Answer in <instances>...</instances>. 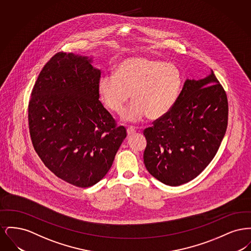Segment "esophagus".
<instances>
[{"mask_svg":"<svg viewBox=\"0 0 251 251\" xmlns=\"http://www.w3.org/2000/svg\"><path fill=\"white\" fill-rule=\"evenodd\" d=\"M135 131H136L135 128H134V127H132V126H130V127H128V128H127V133H128V135H131V134H133Z\"/></svg>","mask_w":251,"mask_h":251,"instance_id":"esophagus-1","label":"esophagus"}]
</instances>
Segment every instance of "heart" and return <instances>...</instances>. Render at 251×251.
Here are the masks:
<instances>
[{
    "mask_svg": "<svg viewBox=\"0 0 251 251\" xmlns=\"http://www.w3.org/2000/svg\"><path fill=\"white\" fill-rule=\"evenodd\" d=\"M181 77L172 63L148 57L122 60L114 75L101 77L98 84L100 100L120 115L130 99L132 103L123 119L139 121L144 117L157 120L174 106L179 95Z\"/></svg>",
    "mask_w": 251,
    "mask_h": 251,
    "instance_id": "heart-1",
    "label": "heart"
}]
</instances>
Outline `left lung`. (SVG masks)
Returning a JSON list of instances; mask_svg holds the SVG:
<instances>
[{
	"instance_id": "8db88e82",
	"label": "left lung",
	"mask_w": 251,
	"mask_h": 251,
	"mask_svg": "<svg viewBox=\"0 0 251 251\" xmlns=\"http://www.w3.org/2000/svg\"><path fill=\"white\" fill-rule=\"evenodd\" d=\"M226 92L214 72L187 79L172 109L144 130V164L161 182L179 186L199 176L214 159L226 133Z\"/></svg>"
}]
</instances>
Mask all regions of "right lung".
<instances>
[{"label":"right lung","instance_id":"1","mask_svg":"<svg viewBox=\"0 0 251 251\" xmlns=\"http://www.w3.org/2000/svg\"><path fill=\"white\" fill-rule=\"evenodd\" d=\"M92 59L57 52L39 73L28 105L31 140L58 178L89 187L107 174L127 132L99 100Z\"/></svg>","mask_w":251,"mask_h":251}]
</instances>
